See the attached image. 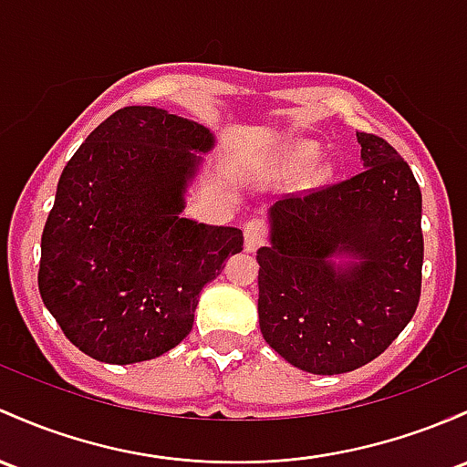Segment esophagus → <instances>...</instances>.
Returning a JSON list of instances; mask_svg holds the SVG:
<instances>
[{
    "instance_id": "34e87169",
    "label": "esophagus",
    "mask_w": 467,
    "mask_h": 467,
    "mask_svg": "<svg viewBox=\"0 0 467 467\" xmlns=\"http://www.w3.org/2000/svg\"><path fill=\"white\" fill-rule=\"evenodd\" d=\"M244 242H245V250H248V253H254L259 245H264V242H265V223L261 222V219H253V222L245 223Z\"/></svg>"
}]
</instances>
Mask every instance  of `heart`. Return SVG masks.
Returning a JSON list of instances; mask_svg holds the SVG:
<instances>
[{
	"label": "heart",
	"mask_w": 467,
	"mask_h": 467,
	"mask_svg": "<svg viewBox=\"0 0 467 467\" xmlns=\"http://www.w3.org/2000/svg\"><path fill=\"white\" fill-rule=\"evenodd\" d=\"M321 157V148L317 141L310 140H296L292 141L284 152V166L285 171L292 172V175H304V172L310 171L312 163ZM312 175L317 179H321L327 175V166H317L312 171Z\"/></svg>",
	"instance_id": "obj_1"
}]
</instances>
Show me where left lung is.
<instances>
[{"mask_svg": "<svg viewBox=\"0 0 467 467\" xmlns=\"http://www.w3.org/2000/svg\"><path fill=\"white\" fill-rule=\"evenodd\" d=\"M361 172L268 210L257 250L265 343L310 375H343L377 358L421 295V191L381 137L357 132Z\"/></svg>", "mask_w": 467, "mask_h": 467, "instance_id": "8db88e82", "label": "left lung"}]
</instances>
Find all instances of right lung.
I'll use <instances>...</instances> for the list:
<instances>
[{
  "label": "right lung",
  "instance_id": "right-lung-1",
  "mask_svg": "<svg viewBox=\"0 0 467 467\" xmlns=\"http://www.w3.org/2000/svg\"><path fill=\"white\" fill-rule=\"evenodd\" d=\"M214 132L126 106L66 163L42 234L39 295L97 361H148L192 330L199 292L242 253L244 233L183 217Z\"/></svg>",
  "mask_w": 467,
  "mask_h": 467
}]
</instances>
